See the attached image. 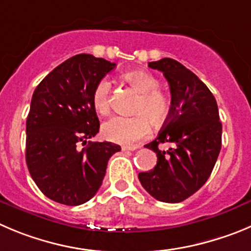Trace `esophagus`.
I'll return each instance as SVG.
<instances>
[{
  "label": "esophagus",
  "instance_id": "esophagus-1",
  "mask_svg": "<svg viewBox=\"0 0 251 251\" xmlns=\"http://www.w3.org/2000/svg\"><path fill=\"white\" fill-rule=\"evenodd\" d=\"M139 149V146H123V151H135Z\"/></svg>",
  "mask_w": 251,
  "mask_h": 251
}]
</instances>
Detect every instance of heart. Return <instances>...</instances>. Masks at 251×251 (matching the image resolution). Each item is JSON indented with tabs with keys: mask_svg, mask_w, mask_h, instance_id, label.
<instances>
[{
	"mask_svg": "<svg viewBox=\"0 0 251 251\" xmlns=\"http://www.w3.org/2000/svg\"><path fill=\"white\" fill-rule=\"evenodd\" d=\"M124 79L140 93L133 116H114L102 125V133L107 140L123 145H132L145 139L151 131V124L161 125L170 116L171 98L160 90V81L146 70H131ZM94 110L100 115L110 111V81L101 79L91 94Z\"/></svg>",
	"mask_w": 251,
	"mask_h": 251,
	"instance_id": "obj_1",
	"label": "heart"
}]
</instances>
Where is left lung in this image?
Returning a JSON list of instances; mask_svg holds the SVG:
<instances>
[{
  "label": "left lung",
  "mask_w": 251,
  "mask_h": 251,
  "mask_svg": "<svg viewBox=\"0 0 251 251\" xmlns=\"http://www.w3.org/2000/svg\"><path fill=\"white\" fill-rule=\"evenodd\" d=\"M170 84L171 112L158 136L146 149L157 154V165L139 173L142 187L157 201L179 203L209 178L222 147V123L215 98L198 76L171 58L150 62ZM175 145L161 151L158 145Z\"/></svg>",
  "instance_id": "8db88e82"
}]
</instances>
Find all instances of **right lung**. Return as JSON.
<instances>
[{"mask_svg": "<svg viewBox=\"0 0 251 251\" xmlns=\"http://www.w3.org/2000/svg\"><path fill=\"white\" fill-rule=\"evenodd\" d=\"M115 67L91 54L74 55L34 90L25 123V162L49 200L65 205L88 202L101 186L109 158L121 150L107 141L78 147L99 132L91 94Z\"/></svg>", "mask_w": 251, "mask_h": 251, "instance_id": "add662e5", "label": "right lung"}]
</instances>
